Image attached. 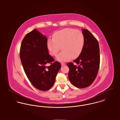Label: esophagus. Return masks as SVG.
I'll list each match as a JSON object with an SVG mask.
<instances>
[{"instance_id": "obj_1", "label": "esophagus", "mask_w": 120, "mask_h": 120, "mask_svg": "<svg viewBox=\"0 0 120 120\" xmlns=\"http://www.w3.org/2000/svg\"><path fill=\"white\" fill-rule=\"evenodd\" d=\"M61 66H64L65 65V63L62 62V63H61Z\"/></svg>"}]
</instances>
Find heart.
<instances>
[{
  "mask_svg": "<svg viewBox=\"0 0 120 120\" xmlns=\"http://www.w3.org/2000/svg\"><path fill=\"white\" fill-rule=\"evenodd\" d=\"M85 37L79 30L66 28L55 32L52 39H48L47 47L50 55L56 56L61 47L62 51L56 57L60 62L67 61L72 58L78 57L83 50Z\"/></svg>",
  "mask_w": 120,
  "mask_h": 120,
  "instance_id": "b5f03b06",
  "label": "heart"
}]
</instances>
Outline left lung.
<instances>
[{
    "label": "left lung",
    "instance_id": "left-lung-1",
    "mask_svg": "<svg viewBox=\"0 0 120 120\" xmlns=\"http://www.w3.org/2000/svg\"><path fill=\"white\" fill-rule=\"evenodd\" d=\"M85 37L83 50L79 56L72 62L68 63V78L71 83L79 88L91 85L96 79L99 68L100 50L98 41L87 30L82 29Z\"/></svg>",
    "mask_w": 120,
    "mask_h": 120
}]
</instances>
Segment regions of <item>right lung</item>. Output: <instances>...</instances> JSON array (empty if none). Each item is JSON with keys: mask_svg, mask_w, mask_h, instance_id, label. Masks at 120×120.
<instances>
[{"mask_svg": "<svg viewBox=\"0 0 120 120\" xmlns=\"http://www.w3.org/2000/svg\"><path fill=\"white\" fill-rule=\"evenodd\" d=\"M47 38L36 29L26 34L20 48L21 62L28 79L34 87L46 91L53 86L58 72L61 68L49 53ZM47 63L52 65L47 67Z\"/></svg>", "mask_w": 120, "mask_h": 120, "instance_id": "right-lung-1", "label": "right lung"}]
</instances>
